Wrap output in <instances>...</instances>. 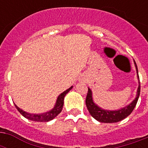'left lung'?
Segmentation results:
<instances>
[{"label":"left lung","instance_id":"1","mask_svg":"<svg viewBox=\"0 0 148 148\" xmlns=\"http://www.w3.org/2000/svg\"><path fill=\"white\" fill-rule=\"evenodd\" d=\"M136 69H137V73H138V77L139 78L138 76V70L137 64H136L135 61ZM140 81H139V86L138 88V92H137V97L131 103L124 108H121L120 110H103L101 108L97 107L93 101L92 99V92L90 90V88H88V95L86 97V106L88 108V111L90 114L95 119H96L98 121L101 123H116V122L121 121L124 118H126L127 116L131 114V112L135 108L137 102L138 101L139 96H140Z\"/></svg>","mask_w":148,"mask_h":148}]
</instances>
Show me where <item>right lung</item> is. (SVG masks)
<instances>
[{"instance_id":"right-lung-1","label":"right lung","mask_w":148,"mask_h":148,"mask_svg":"<svg viewBox=\"0 0 148 148\" xmlns=\"http://www.w3.org/2000/svg\"><path fill=\"white\" fill-rule=\"evenodd\" d=\"M73 87H71L70 88H68L67 90H66L65 91H64L63 93H61L58 97V100H57V102H56V104L54 106V108L52 109L51 110L48 111V112L44 113V114H29V113H27L24 110H22L21 109H20L17 105H15L16 108L17 109V110L19 111L21 114L24 117H26L27 119L31 120V121H39V122H47L51 121L52 119H53L54 117H57L62 110L63 105H64V99L65 95H67V93L69 92L70 90H71Z\"/></svg>"}]
</instances>
